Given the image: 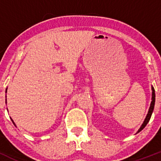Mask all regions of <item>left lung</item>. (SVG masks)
Listing matches in <instances>:
<instances>
[{"label":"left lung","mask_w":161,"mask_h":161,"mask_svg":"<svg viewBox=\"0 0 161 161\" xmlns=\"http://www.w3.org/2000/svg\"><path fill=\"white\" fill-rule=\"evenodd\" d=\"M151 89H152V101H151V106H150V108H149L148 113H147V116H146V118H145V121H144L143 124L142 125V126L140 127L139 129H138V132H139L140 131H142V129H143L146 126V125L147 124V123H148L149 120H150L151 114H152L153 110H154V103H155V92H154V87H151Z\"/></svg>","instance_id":"obj_1"}]
</instances>
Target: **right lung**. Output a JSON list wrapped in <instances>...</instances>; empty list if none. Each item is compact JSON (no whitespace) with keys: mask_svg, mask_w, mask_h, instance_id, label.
I'll list each match as a JSON object with an SVG mask.
<instances>
[{"mask_svg":"<svg viewBox=\"0 0 161 161\" xmlns=\"http://www.w3.org/2000/svg\"><path fill=\"white\" fill-rule=\"evenodd\" d=\"M6 92H7V89H6ZM11 120H12V122H13V123H14V125H15V123H14V121H13V119H11Z\"/></svg>","mask_w":161,"mask_h":161,"instance_id":"right-lung-1","label":"right lung"}]
</instances>
